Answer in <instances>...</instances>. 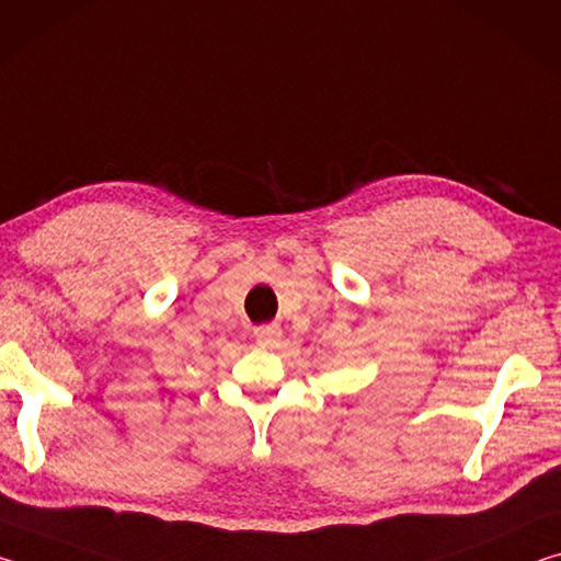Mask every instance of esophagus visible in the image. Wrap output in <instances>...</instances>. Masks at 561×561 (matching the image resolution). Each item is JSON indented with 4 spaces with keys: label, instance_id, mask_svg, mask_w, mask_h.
I'll return each mask as SVG.
<instances>
[{
    "label": "esophagus",
    "instance_id": "obj_1",
    "mask_svg": "<svg viewBox=\"0 0 561 561\" xmlns=\"http://www.w3.org/2000/svg\"><path fill=\"white\" fill-rule=\"evenodd\" d=\"M254 339H257V344L262 346H274L282 339V329L279 324H262L254 329Z\"/></svg>",
    "mask_w": 561,
    "mask_h": 561
}]
</instances>
